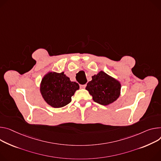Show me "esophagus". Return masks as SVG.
Wrapping results in <instances>:
<instances>
[{
	"label": "esophagus",
	"mask_w": 161,
	"mask_h": 161,
	"mask_svg": "<svg viewBox=\"0 0 161 161\" xmlns=\"http://www.w3.org/2000/svg\"><path fill=\"white\" fill-rule=\"evenodd\" d=\"M86 84H85V85H80V87H81V89H85V87H86Z\"/></svg>",
	"instance_id": "esophagus-1"
}]
</instances>
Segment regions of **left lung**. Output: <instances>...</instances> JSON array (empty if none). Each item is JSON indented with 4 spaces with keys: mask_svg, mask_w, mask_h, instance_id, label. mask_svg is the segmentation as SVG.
I'll return each instance as SVG.
<instances>
[{
    "mask_svg": "<svg viewBox=\"0 0 161 161\" xmlns=\"http://www.w3.org/2000/svg\"><path fill=\"white\" fill-rule=\"evenodd\" d=\"M121 84L119 81L107 75L103 70L92 76V80L85 89L92 96L93 100L102 105H108L119 98Z\"/></svg>",
    "mask_w": 161,
    "mask_h": 161,
    "instance_id": "left-lung-1",
    "label": "left lung"
}]
</instances>
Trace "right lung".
I'll use <instances>...</instances> for the list:
<instances>
[{"instance_id": "add662e5", "label": "right lung", "mask_w": 161, "mask_h": 161, "mask_svg": "<svg viewBox=\"0 0 161 161\" xmlns=\"http://www.w3.org/2000/svg\"><path fill=\"white\" fill-rule=\"evenodd\" d=\"M79 89L78 83L71 81L64 72H48L42 78L40 85L43 99L53 108H61L69 104L72 96Z\"/></svg>"}]
</instances>
